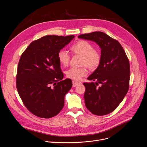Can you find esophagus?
<instances>
[{"instance_id":"1","label":"esophagus","mask_w":147,"mask_h":147,"mask_svg":"<svg viewBox=\"0 0 147 147\" xmlns=\"http://www.w3.org/2000/svg\"><path fill=\"white\" fill-rule=\"evenodd\" d=\"M81 84V82H76V81H73V87H76V86H77Z\"/></svg>"}]
</instances>
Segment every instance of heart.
Segmentation results:
<instances>
[{
	"label": "heart",
	"mask_w": 147,
	"mask_h": 147,
	"mask_svg": "<svg viewBox=\"0 0 147 147\" xmlns=\"http://www.w3.org/2000/svg\"><path fill=\"white\" fill-rule=\"evenodd\" d=\"M70 50L75 55L82 56L81 65L87 66L90 69H96L100 64L102 56L96 49H94L93 45L86 40H80L73 45ZM57 59L61 65L67 66L70 62V56L65 50L61 49L57 53ZM86 67L81 68H71L66 71V76L74 81H79L83 77L87 75Z\"/></svg>",
	"instance_id": "heart-1"
}]
</instances>
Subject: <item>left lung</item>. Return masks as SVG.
Wrapping results in <instances>:
<instances>
[{"instance_id": "obj_1", "label": "left lung", "mask_w": 147, "mask_h": 147, "mask_svg": "<svg viewBox=\"0 0 147 147\" xmlns=\"http://www.w3.org/2000/svg\"><path fill=\"white\" fill-rule=\"evenodd\" d=\"M78 38L94 41L101 49L100 64L87 78L95 82L83 83L86 106L94 115H108L117 108L128 91L129 60L119 42L105 33L96 31Z\"/></svg>"}]
</instances>
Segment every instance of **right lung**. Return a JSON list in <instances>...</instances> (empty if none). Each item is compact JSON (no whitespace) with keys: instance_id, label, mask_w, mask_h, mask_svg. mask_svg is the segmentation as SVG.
Instances as JSON below:
<instances>
[{"instance_id":"1","label":"right lung","mask_w":147,"mask_h":147,"mask_svg":"<svg viewBox=\"0 0 147 147\" xmlns=\"http://www.w3.org/2000/svg\"><path fill=\"white\" fill-rule=\"evenodd\" d=\"M74 35H47L30 44L20 57L16 76L18 94L34 115L49 119L56 116L65 105V96L72 87L63 78L57 53Z\"/></svg>"}]
</instances>
